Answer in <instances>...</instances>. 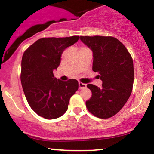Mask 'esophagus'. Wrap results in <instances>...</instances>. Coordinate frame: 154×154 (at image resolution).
Returning <instances> with one entry per match:
<instances>
[{"mask_svg": "<svg viewBox=\"0 0 154 154\" xmlns=\"http://www.w3.org/2000/svg\"><path fill=\"white\" fill-rule=\"evenodd\" d=\"M86 88V85L84 84L82 82H79V89H84V88Z\"/></svg>", "mask_w": 154, "mask_h": 154, "instance_id": "34e87169", "label": "esophagus"}]
</instances>
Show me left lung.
<instances>
[{
  "label": "left lung",
  "instance_id": "left-lung-1",
  "mask_svg": "<svg viewBox=\"0 0 154 154\" xmlns=\"http://www.w3.org/2000/svg\"><path fill=\"white\" fill-rule=\"evenodd\" d=\"M79 39L93 51V71L98 72L102 87L92 84L86 101L88 110L100 119H107L121 110L131 95L134 81L133 61L130 53L113 37L80 36Z\"/></svg>",
  "mask_w": 154,
  "mask_h": 154
}]
</instances>
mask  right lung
<instances>
[{"label":"right lung","mask_w":154,"mask_h":154,"mask_svg":"<svg viewBox=\"0 0 154 154\" xmlns=\"http://www.w3.org/2000/svg\"><path fill=\"white\" fill-rule=\"evenodd\" d=\"M78 40L79 36L39 39L23 54V91L31 109L45 119L62 116L68 109L70 98L78 90L77 80L63 82L54 77L53 73L61 63L64 49Z\"/></svg>","instance_id":"obj_1"}]
</instances>
